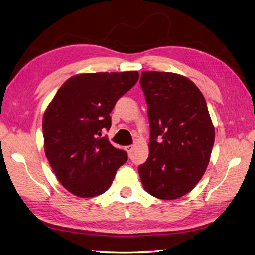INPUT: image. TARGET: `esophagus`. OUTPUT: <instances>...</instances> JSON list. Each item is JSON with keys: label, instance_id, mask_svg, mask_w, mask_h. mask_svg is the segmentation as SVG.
I'll return each mask as SVG.
<instances>
[{"label": "esophagus", "instance_id": "1", "mask_svg": "<svg viewBox=\"0 0 255 255\" xmlns=\"http://www.w3.org/2000/svg\"><path fill=\"white\" fill-rule=\"evenodd\" d=\"M133 148H134L133 145H128V146H126V150H127V152L128 153V154H131L132 151H133Z\"/></svg>", "mask_w": 255, "mask_h": 255}]
</instances>
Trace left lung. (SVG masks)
I'll list each match as a JSON object with an SVG mask.
<instances>
[{"label": "left lung", "instance_id": "obj_1", "mask_svg": "<svg viewBox=\"0 0 255 255\" xmlns=\"http://www.w3.org/2000/svg\"><path fill=\"white\" fill-rule=\"evenodd\" d=\"M140 84L150 123L148 157L138 174L144 190L174 200L203 176L214 144V128L201 91L184 76L142 72Z\"/></svg>", "mask_w": 255, "mask_h": 255}]
</instances>
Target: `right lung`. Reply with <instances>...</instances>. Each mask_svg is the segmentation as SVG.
Segmentation results:
<instances>
[{
	"label": "right lung",
	"mask_w": 255,
	"mask_h": 255,
	"mask_svg": "<svg viewBox=\"0 0 255 255\" xmlns=\"http://www.w3.org/2000/svg\"><path fill=\"white\" fill-rule=\"evenodd\" d=\"M138 80L136 71L72 76L43 117L45 155L57 180L81 198L104 193L128 153L114 147L105 131L118 100Z\"/></svg>",
	"instance_id": "add662e5"
}]
</instances>
